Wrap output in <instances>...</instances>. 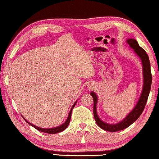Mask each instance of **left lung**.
I'll return each mask as SVG.
<instances>
[{"label":"left lung","mask_w":159,"mask_h":159,"mask_svg":"<svg viewBox=\"0 0 159 159\" xmlns=\"http://www.w3.org/2000/svg\"><path fill=\"white\" fill-rule=\"evenodd\" d=\"M126 42H127V43L129 45V47L133 48L134 53L139 57L142 62L143 73V90H142L141 95L140 96V98H139L137 105L135 106L133 110L126 116V117L124 120L119 122L118 124H107V123L102 121L101 119H99L98 115V113H97V103H98V96H97L96 94L93 91L90 93V95H91L93 98V114L95 121L99 128H101L102 129L106 131L116 132L122 130V129L129 127L131 124H133L139 116H140L141 113L143 112L145 104H146V102L148 101L149 94H150V92L152 76L150 69V62L148 54L146 53L145 51L143 48H141L139 46L137 41L134 40V39H128Z\"/></svg>","instance_id":"1"}]
</instances>
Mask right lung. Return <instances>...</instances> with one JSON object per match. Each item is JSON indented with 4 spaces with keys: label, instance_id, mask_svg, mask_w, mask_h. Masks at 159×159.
<instances>
[{
    "label": "right lung",
    "instance_id": "right-lung-1",
    "mask_svg": "<svg viewBox=\"0 0 159 159\" xmlns=\"http://www.w3.org/2000/svg\"><path fill=\"white\" fill-rule=\"evenodd\" d=\"M76 103H77V102H75V103H74V104L73 105L72 108H71L70 111V112H69V116H68V117H67V119L66 120V121L64 122L63 124H61V125L57 126V127H56V128H39V127H38V126L35 125H34V124H31V123L27 121L24 117H23V118H24L25 120L26 121V122H27V124L31 125L32 126V127H34V128L38 129V130H39V131H41V132H45V133H48V134H56V133H59V132L64 130V129H65L67 128V126L69 125V123H70V118H71V113H72V111H73V108H74V106H75Z\"/></svg>",
    "mask_w": 159,
    "mask_h": 159
}]
</instances>
